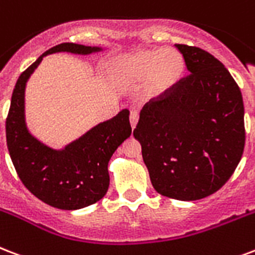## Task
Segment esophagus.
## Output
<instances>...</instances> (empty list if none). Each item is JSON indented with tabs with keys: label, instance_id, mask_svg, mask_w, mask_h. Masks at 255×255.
Masks as SVG:
<instances>
[{
	"label": "esophagus",
	"instance_id": "esophagus-1",
	"mask_svg": "<svg viewBox=\"0 0 255 255\" xmlns=\"http://www.w3.org/2000/svg\"><path fill=\"white\" fill-rule=\"evenodd\" d=\"M137 120H139V114L136 111H132L131 116H129V123H131V128L135 129L136 124H137Z\"/></svg>",
	"mask_w": 255,
	"mask_h": 255
}]
</instances>
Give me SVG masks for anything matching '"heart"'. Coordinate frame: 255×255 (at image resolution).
<instances>
[{
    "instance_id": "obj_1",
    "label": "heart",
    "mask_w": 255,
    "mask_h": 255,
    "mask_svg": "<svg viewBox=\"0 0 255 255\" xmlns=\"http://www.w3.org/2000/svg\"><path fill=\"white\" fill-rule=\"evenodd\" d=\"M186 61L176 49H144L128 56L115 68V81L124 87L144 84V96L158 99L171 92L183 79Z\"/></svg>"
}]
</instances>
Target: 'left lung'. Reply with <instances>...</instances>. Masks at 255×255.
Segmentation results:
<instances>
[{"label": "left lung", "instance_id": "1", "mask_svg": "<svg viewBox=\"0 0 255 255\" xmlns=\"http://www.w3.org/2000/svg\"><path fill=\"white\" fill-rule=\"evenodd\" d=\"M190 75L171 92L145 104L133 131L153 188L178 201L218 191L245 147L244 100L218 58L175 44Z\"/></svg>", "mask_w": 255, "mask_h": 255}]
</instances>
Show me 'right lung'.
<instances>
[{
	"label": "right lung",
	"mask_w": 255,
	"mask_h": 255,
	"mask_svg": "<svg viewBox=\"0 0 255 255\" xmlns=\"http://www.w3.org/2000/svg\"><path fill=\"white\" fill-rule=\"evenodd\" d=\"M104 49L73 42L58 44L21 73L11 95L6 143L13 166L25 187L56 209H83L106 195L110 187V159L131 136L129 111L123 110L111 120L99 123L63 148H53L37 139L26 124V83L48 54L67 52L88 56Z\"/></svg>",
	"instance_id": "obj_1"
}]
</instances>
